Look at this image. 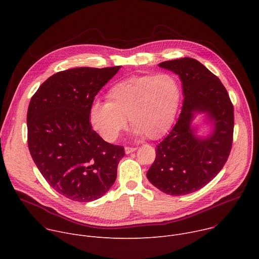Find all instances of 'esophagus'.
<instances>
[{"label": "esophagus", "mask_w": 259, "mask_h": 259, "mask_svg": "<svg viewBox=\"0 0 259 259\" xmlns=\"http://www.w3.org/2000/svg\"><path fill=\"white\" fill-rule=\"evenodd\" d=\"M136 151V149L135 147H129V146H126L125 147V153L128 155V154H131V153H133V152H135Z\"/></svg>", "instance_id": "obj_1"}]
</instances>
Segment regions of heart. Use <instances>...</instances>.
I'll list each match as a JSON object with an SVG mask.
<instances>
[{
  "label": "heart",
  "instance_id": "1",
  "mask_svg": "<svg viewBox=\"0 0 259 259\" xmlns=\"http://www.w3.org/2000/svg\"><path fill=\"white\" fill-rule=\"evenodd\" d=\"M106 101H94L89 109L93 129L114 142L127 127V118L136 135L163 137L171 128L181 98L176 79L169 73L132 76L109 88Z\"/></svg>",
  "mask_w": 259,
  "mask_h": 259
}]
</instances>
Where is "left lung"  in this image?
<instances>
[{"instance_id":"8db88e82","label":"left lung","mask_w":259,"mask_h":259,"mask_svg":"<svg viewBox=\"0 0 259 259\" xmlns=\"http://www.w3.org/2000/svg\"><path fill=\"white\" fill-rule=\"evenodd\" d=\"M159 66L179 76L184 99L177 123L157 145L146 177L163 193L183 196L204 188L225 166L233 143L234 106L223 83L198 60L184 57ZM197 113H205L212 124L206 138L197 137L191 125Z\"/></svg>"}]
</instances>
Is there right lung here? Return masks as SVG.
Segmentation results:
<instances>
[{
  "label": "right lung",
  "mask_w": 259,
  "mask_h": 259,
  "mask_svg": "<svg viewBox=\"0 0 259 259\" xmlns=\"http://www.w3.org/2000/svg\"><path fill=\"white\" fill-rule=\"evenodd\" d=\"M120 67L56 72L30 99L26 118L29 153L49 186L69 200H97L116 181L124 147L104 141L92 129L89 109Z\"/></svg>",
  "instance_id": "add662e5"
}]
</instances>
